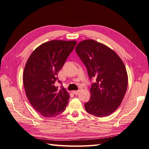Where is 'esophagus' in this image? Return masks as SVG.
<instances>
[{
    "label": "esophagus",
    "instance_id": "1",
    "mask_svg": "<svg viewBox=\"0 0 149 149\" xmlns=\"http://www.w3.org/2000/svg\"><path fill=\"white\" fill-rule=\"evenodd\" d=\"M72 93H73L75 95H77L79 94V90H78V91H72Z\"/></svg>",
    "mask_w": 149,
    "mask_h": 149
}]
</instances>
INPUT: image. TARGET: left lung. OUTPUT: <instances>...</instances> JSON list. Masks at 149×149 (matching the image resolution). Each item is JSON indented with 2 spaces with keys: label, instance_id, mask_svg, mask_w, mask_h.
Returning <instances> with one entry per match:
<instances>
[{
  "label": "left lung",
  "instance_id": "8db88e82",
  "mask_svg": "<svg viewBox=\"0 0 149 149\" xmlns=\"http://www.w3.org/2000/svg\"><path fill=\"white\" fill-rule=\"evenodd\" d=\"M87 68L91 84V96L84 106L86 111L105 117L119 107L128 86L127 72L123 61L113 49L93 40L81 41L75 48Z\"/></svg>",
  "mask_w": 149,
  "mask_h": 149
}]
</instances>
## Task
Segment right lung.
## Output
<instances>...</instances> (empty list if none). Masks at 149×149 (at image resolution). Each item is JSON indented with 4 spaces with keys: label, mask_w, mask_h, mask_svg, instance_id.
Segmentation results:
<instances>
[{
    "label": "right lung",
    "mask_w": 149,
    "mask_h": 149,
    "mask_svg": "<svg viewBox=\"0 0 149 149\" xmlns=\"http://www.w3.org/2000/svg\"><path fill=\"white\" fill-rule=\"evenodd\" d=\"M76 41L52 40L41 45L30 55L23 72L26 96L36 111L45 117L62 113L70 96L63 86L58 89L55 82L57 75Z\"/></svg>",
    "instance_id": "1"
}]
</instances>
